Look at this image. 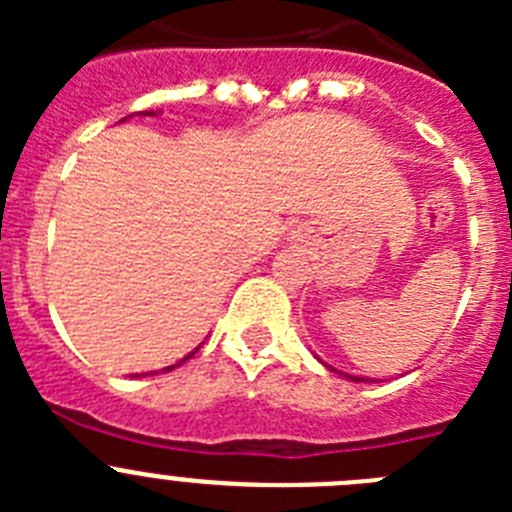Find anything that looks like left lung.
Listing matches in <instances>:
<instances>
[{
	"label": "left lung",
	"instance_id": "left-lung-1",
	"mask_svg": "<svg viewBox=\"0 0 512 512\" xmlns=\"http://www.w3.org/2000/svg\"><path fill=\"white\" fill-rule=\"evenodd\" d=\"M323 364H325V361H323ZM325 366H328V364H325ZM328 369H330V372H338V369H333V366H328ZM338 374H343V372H338ZM343 377H348V379H351V382H369V379H364V377H351V374H343ZM372 382H374V379H372Z\"/></svg>",
	"mask_w": 512,
	"mask_h": 512
}]
</instances>
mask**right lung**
Returning a JSON list of instances; mask_svg holds the SVG:
<instances>
[{
    "label": "right lung",
    "mask_w": 512,
    "mask_h": 512,
    "mask_svg": "<svg viewBox=\"0 0 512 512\" xmlns=\"http://www.w3.org/2000/svg\"><path fill=\"white\" fill-rule=\"evenodd\" d=\"M135 115H143V117H146V115H156V112L146 110V112H135ZM197 351H200V346L194 348L192 354H187V356H184V359H182V361H179V364H184V361H187V359H192V356H194V354H197ZM179 364H171V366H166V369H161V372H171V369H174V366H179Z\"/></svg>",
    "instance_id": "right-lung-1"
}]
</instances>
